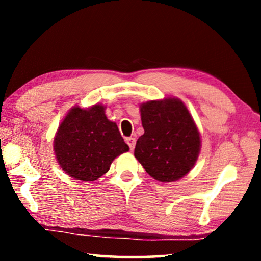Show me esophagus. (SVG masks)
Segmentation results:
<instances>
[{"mask_svg":"<svg viewBox=\"0 0 261 261\" xmlns=\"http://www.w3.org/2000/svg\"><path fill=\"white\" fill-rule=\"evenodd\" d=\"M126 142L128 144V146H129V148L130 149H134V147H135V139L134 138H127L126 139Z\"/></svg>","mask_w":261,"mask_h":261,"instance_id":"1","label":"esophagus"}]
</instances>
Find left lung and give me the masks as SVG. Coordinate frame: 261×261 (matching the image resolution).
Returning a JSON list of instances; mask_svg holds the SVG:
<instances>
[{"label":"left lung","instance_id":"8db88e82","mask_svg":"<svg viewBox=\"0 0 261 261\" xmlns=\"http://www.w3.org/2000/svg\"><path fill=\"white\" fill-rule=\"evenodd\" d=\"M145 133L134 155L149 176L171 183L190 172L201 151V138L191 114L179 98L167 97L140 106Z\"/></svg>","mask_w":261,"mask_h":261}]
</instances>
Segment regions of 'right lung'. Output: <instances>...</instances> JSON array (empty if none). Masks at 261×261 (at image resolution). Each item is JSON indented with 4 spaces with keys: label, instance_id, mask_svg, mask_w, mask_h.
<instances>
[{
    "label": "right lung",
    "instance_id": "obj_1",
    "mask_svg": "<svg viewBox=\"0 0 261 261\" xmlns=\"http://www.w3.org/2000/svg\"><path fill=\"white\" fill-rule=\"evenodd\" d=\"M53 149L64 172L77 180L95 181L109 171L113 160L129 151L106 107H73L57 130Z\"/></svg>",
    "mask_w": 261,
    "mask_h": 261
}]
</instances>
